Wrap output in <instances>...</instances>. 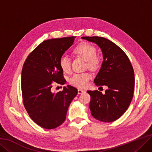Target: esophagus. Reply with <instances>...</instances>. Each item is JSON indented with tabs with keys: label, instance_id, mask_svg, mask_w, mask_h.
Listing matches in <instances>:
<instances>
[{
	"label": "esophagus",
	"instance_id": "1",
	"mask_svg": "<svg viewBox=\"0 0 152 152\" xmlns=\"http://www.w3.org/2000/svg\"><path fill=\"white\" fill-rule=\"evenodd\" d=\"M86 92V91H85L84 90L78 89V94H82V93H83V92Z\"/></svg>",
	"mask_w": 152,
	"mask_h": 152
}]
</instances>
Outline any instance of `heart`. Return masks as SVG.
Here are the masks:
<instances>
[{
	"label": "heart",
	"instance_id": "1",
	"mask_svg": "<svg viewBox=\"0 0 152 152\" xmlns=\"http://www.w3.org/2000/svg\"><path fill=\"white\" fill-rule=\"evenodd\" d=\"M96 48L93 45L87 42H82L78 44L74 50V52L87 61V66L90 68H95L99 65L100 59L96 54ZM60 66L62 70L67 72L70 70V60L69 57L64 56L60 60ZM91 75L88 73H82L74 75L71 78L70 82L74 86L83 88L86 87Z\"/></svg>",
	"mask_w": 152,
	"mask_h": 152
}]
</instances>
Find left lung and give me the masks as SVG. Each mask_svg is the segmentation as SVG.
I'll return each mask as SVG.
<instances>
[{
  "label": "left lung",
  "mask_w": 152,
  "mask_h": 152,
  "mask_svg": "<svg viewBox=\"0 0 152 152\" xmlns=\"http://www.w3.org/2000/svg\"><path fill=\"white\" fill-rule=\"evenodd\" d=\"M82 39L100 48L104 60L94 83L96 86L108 87L105 94L98 90L87 91L91 96V113L101 122H113L126 112L133 98L135 77L132 65L125 53L108 39L96 36Z\"/></svg>",
  "instance_id": "obj_1"
}]
</instances>
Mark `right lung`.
I'll return each instance as SVG.
<instances>
[{
  "instance_id": "1",
  "label": "right lung",
  "mask_w": 152,
  "mask_h": 152,
  "mask_svg": "<svg viewBox=\"0 0 152 152\" xmlns=\"http://www.w3.org/2000/svg\"><path fill=\"white\" fill-rule=\"evenodd\" d=\"M75 37L44 41L29 54L22 70L23 102L30 117L45 129L57 128L65 120L77 89L67 86L53 92V82L64 84L60 60L74 44Z\"/></svg>"
}]
</instances>
